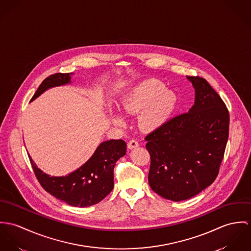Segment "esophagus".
Instances as JSON below:
<instances>
[{
	"label": "esophagus",
	"mask_w": 251,
	"mask_h": 251,
	"mask_svg": "<svg viewBox=\"0 0 251 251\" xmlns=\"http://www.w3.org/2000/svg\"><path fill=\"white\" fill-rule=\"evenodd\" d=\"M128 148L129 149H134V148H136V147H138L139 145V142H138V140H136V139H131L129 142H128Z\"/></svg>",
	"instance_id": "esophagus-1"
}]
</instances>
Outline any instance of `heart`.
<instances>
[{
    "mask_svg": "<svg viewBox=\"0 0 251 251\" xmlns=\"http://www.w3.org/2000/svg\"><path fill=\"white\" fill-rule=\"evenodd\" d=\"M176 94L166 89L162 82L150 79L132 87L122 100L123 111L128 114L139 113L140 127L153 131L163 126L176 108ZM114 122L123 123V118L114 115Z\"/></svg>",
    "mask_w": 251,
    "mask_h": 251,
    "instance_id": "b5f03b06",
    "label": "heart"
}]
</instances>
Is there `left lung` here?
Instances as JSON below:
<instances>
[{"label": "left lung", "mask_w": 251, "mask_h": 251, "mask_svg": "<svg viewBox=\"0 0 251 251\" xmlns=\"http://www.w3.org/2000/svg\"><path fill=\"white\" fill-rule=\"evenodd\" d=\"M187 78L195 87V105L145 137L149 186L172 201L198 195L216 180L229 135V112L221 96L205 79Z\"/></svg>", "instance_id": "8db88e82"}]
</instances>
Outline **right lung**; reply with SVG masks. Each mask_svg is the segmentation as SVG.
Instances as JSON below:
<instances>
[{"mask_svg": "<svg viewBox=\"0 0 251 251\" xmlns=\"http://www.w3.org/2000/svg\"><path fill=\"white\" fill-rule=\"evenodd\" d=\"M73 73H56L47 77L32 96L33 101L50 87L71 83ZM126 154V142L111 139L102 142L91 158L66 176L55 177L43 173L28 155L34 174L41 187L60 201L74 207H88L102 201L113 189L115 163Z\"/></svg>", "mask_w": 251, "mask_h": 251, "instance_id": "right-lung-1", "label": "right lung"}]
</instances>
